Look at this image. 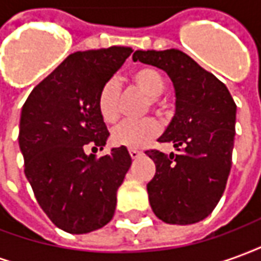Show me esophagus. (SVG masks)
<instances>
[{"label":"esophagus","instance_id":"1","mask_svg":"<svg viewBox=\"0 0 261 261\" xmlns=\"http://www.w3.org/2000/svg\"><path fill=\"white\" fill-rule=\"evenodd\" d=\"M128 152H130V156L133 159H137L138 158V156H141V151H138V149H133V148H131V149H128Z\"/></svg>","mask_w":261,"mask_h":261}]
</instances>
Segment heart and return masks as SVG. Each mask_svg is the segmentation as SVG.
I'll use <instances>...</instances> for the list:
<instances>
[{
    "label": "heart",
    "instance_id": "1",
    "mask_svg": "<svg viewBox=\"0 0 261 261\" xmlns=\"http://www.w3.org/2000/svg\"><path fill=\"white\" fill-rule=\"evenodd\" d=\"M131 80L148 96V106L156 113L164 114L168 110V102L161 97L165 89L162 74L153 67L136 69ZM97 110L106 123H113L119 117V89L116 81L105 82L97 95ZM159 123L152 117L141 120H124L112 130L110 138L117 147L142 148L159 136Z\"/></svg>",
    "mask_w": 261,
    "mask_h": 261
}]
</instances>
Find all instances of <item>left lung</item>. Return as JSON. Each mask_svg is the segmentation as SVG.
I'll return each mask as SVG.
<instances>
[{"mask_svg": "<svg viewBox=\"0 0 261 261\" xmlns=\"http://www.w3.org/2000/svg\"><path fill=\"white\" fill-rule=\"evenodd\" d=\"M133 60L166 71L176 113L158 141L177 152L145 151L156 166L147 185L153 214L168 224H194L217 207L232 165L236 105L224 82L177 48L137 50Z\"/></svg>", "mask_w": 261, "mask_h": 261, "instance_id": "obj_1", "label": "left lung"}]
</instances>
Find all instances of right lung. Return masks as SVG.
<instances>
[{"label":"right lung","instance_id":"right-lung-1","mask_svg":"<svg viewBox=\"0 0 261 261\" xmlns=\"http://www.w3.org/2000/svg\"><path fill=\"white\" fill-rule=\"evenodd\" d=\"M131 53L112 46L69 54L22 108L18 140L25 175L46 215L69 233L99 229L113 218L116 193L130 169L125 147L99 159L84 148L106 144L97 95Z\"/></svg>","mask_w":261,"mask_h":261}]
</instances>
